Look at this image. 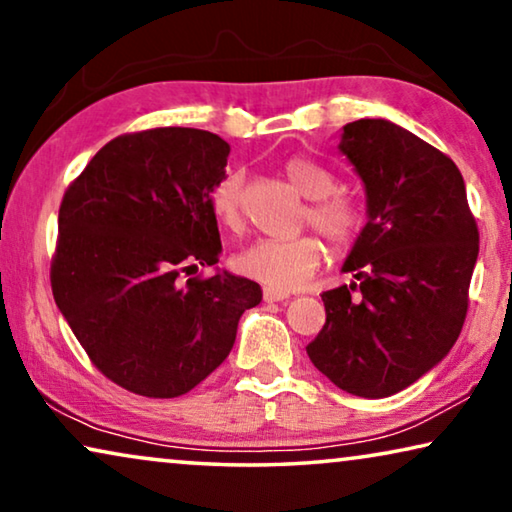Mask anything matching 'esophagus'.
Returning a JSON list of instances; mask_svg holds the SVG:
<instances>
[{"instance_id": "34e87169", "label": "esophagus", "mask_w": 512, "mask_h": 512, "mask_svg": "<svg viewBox=\"0 0 512 512\" xmlns=\"http://www.w3.org/2000/svg\"><path fill=\"white\" fill-rule=\"evenodd\" d=\"M262 297H264V301H285V299H290V294L287 292H280V290H271V287H264V292H262Z\"/></svg>"}]
</instances>
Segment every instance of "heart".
<instances>
[{
  "label": "heart",
  "mask_w": 512,
  "mask_h": 512,
  "mask_svg": "<svg viewBox=\"0 0 512 512\" xmlns=\"http://www.w3.org/2000/svg\"><path fill=\"white\" fill-rule=\"evenodd\" d=\"M285 176L308 199L304 222L325 236L336 253L355 246L364 229V208L355 197L336 192L338 181L327 167L311 157L294 155L285 162ZM243 176L239 171L222 176L211 192V208L222 227L239 229L243 220ZM325 255L315 234L294 239H257L234 257V269L273 290H294L318 271Z\"/></svg>",
  "instance_id": "b5f03b06"
}]
</instances>
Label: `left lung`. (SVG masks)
<instances>
[{
  "instance_id": "8db88e82",
  "label": "left lung",
  "mask_w": 512,
  "mask_h": 512,
  "mask_svg": "<svg viewBox=\"0 0 512 512\" xmlns=\"http://www.w3.org/2000/svg\"><path fill=\"white\" fill-rule=\"evenodd\" d=\"M338 148L366 185L369 222L343 264L359 283L322 292L327 322L306 352L336 387L380 399L455 345L480 234L457 164L420 136L364 118Z\"/></svg>"
}]
</instances>
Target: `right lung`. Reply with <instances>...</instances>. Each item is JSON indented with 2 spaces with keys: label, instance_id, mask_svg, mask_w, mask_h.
<instances>
[{
  "label": "right lung",
  "instance_id": "1",
  "mask_svg": "<svg viewBox=\"0 0 512 512\" xmlns=\"http://www.w3.org/2000/svg\"><path fill=\"white\" fill-rule=\"evenodd\" d=\"M229 143L192 127L115 136L64 192L50 287L90 362L150 399L197 387L232 350L259 285L220 259L211 192Z\"/></svg>",
  "mask_w": 512,
  "mask_h": 512
}]
</instances>
